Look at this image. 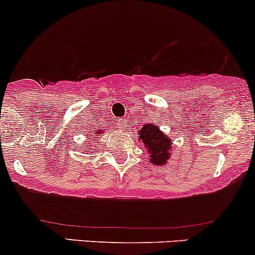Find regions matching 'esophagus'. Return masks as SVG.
<instances>
[{
  "label": "esophagus",
  "instance_id": "esophagus-1",
  "mask_svg": "<svg viewBox=\"0 0 255 255\" xmlns=\"http://www.w3.org/2000/svg\"><path fill=\"white\" fill-rule=\"evenodd\" d=\"M117 127L120 128H125V127H127V122H125L124 119H119V120H118V123H117Z\"/></svg>",
  "mask_w": 255,
  "mask_h": 255
}]
</instances>
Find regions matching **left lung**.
<instances>
[{
    "label": "left lung",
    "mask_w": 255,
    "mask_h": 255,
    "mask_svg": "<svg viewBox=\"0 0 255 255\" xmlns=\"http://www.w3.org/2000/svg\"><path fill=\"white\" fill-rule=\"evenodd\" d=\"M140 141L145 145L148 153L151 154V163L154 166H164L169 161L170 149H172V141L166 133L162 132L157 125L147 124L142 125L141 130L138 131Z\"/></svg>",
    "instance_id": "obj_1"
}]
</instances>
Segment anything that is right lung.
<instances>
[{
    "label": "right lung",
    "instance_id": "1",
    "mask_svg": "<svg viewBox=\"0 0 255 255\" xmlns=\"http://www.w3.org/2000/svg\"><path fill=\"white\" fill-rule=\"evenodd\" d=\"M102 131H103V128H101L99 131H97V133H102ZM96 136H98V135H96Z\"/></svg>",
    "mask_w": 255,
    "mask_h": 255
}]
</instances>
